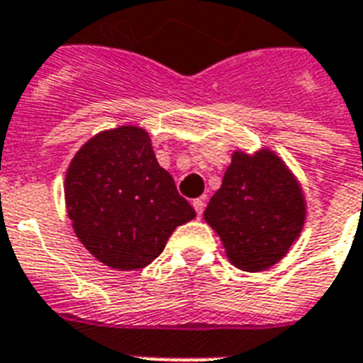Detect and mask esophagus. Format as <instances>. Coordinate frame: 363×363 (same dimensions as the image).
Wrapping results in <instances>:
<instances>
[{
	"label": "esophagus",
	"mask_w": 363,
	"mask_h": 363,
	"mask_svg": "<svg viewBox=\"0 0 363 363\" xmlns=\"http://www.w3.org/2000/svg\"><path fill=\"white\" fill-rule=\"evenodd\" d=\"M192 205H194V209H196V215H198V216L203 215V211H205V199L203 198L194 199Z\"/></svg>",
	"instance_id": "1"
}]
</instances>
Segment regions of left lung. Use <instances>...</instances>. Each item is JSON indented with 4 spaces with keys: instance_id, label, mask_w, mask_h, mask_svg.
I'll return each mask as SVG.
<instances>
[{
    "instance_id": "obj_1",
    "label": "left lung",
    "mask_w": 363,
    "mask_h": 363,
    "mask_svg": "<svg viewBox=\"0 0 363 363\" xmlns=\"http://www.w3.org/2000/svg\"><path fill=\"white\" fill-rule=\"evenodd\" d=\"M205 220L222 239L226 256L242 271H264L286 256L305 222L299 182L271 150H235Z\"/></svg>"
}]
</instances>
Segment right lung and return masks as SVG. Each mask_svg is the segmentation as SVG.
Masks as SVG:
<instances>
[{
  "mask_svg": "<svg viewBox=\"0 0 363 363\" xmlns=\"http://www.w3.org/2000/svg\"><path fill=\"white\" fill-rule=\"evenodd\" d=\"M64 192L79 241L118 271L147 267L175 228L196 216L137 125L101 131L84 143L71 160Z\"/></svg>",
  "mask_w": 363,
  "mask_h": 363,
  "instance_id": "obj_1",
  "label": "right lung"
}]
</instances>
